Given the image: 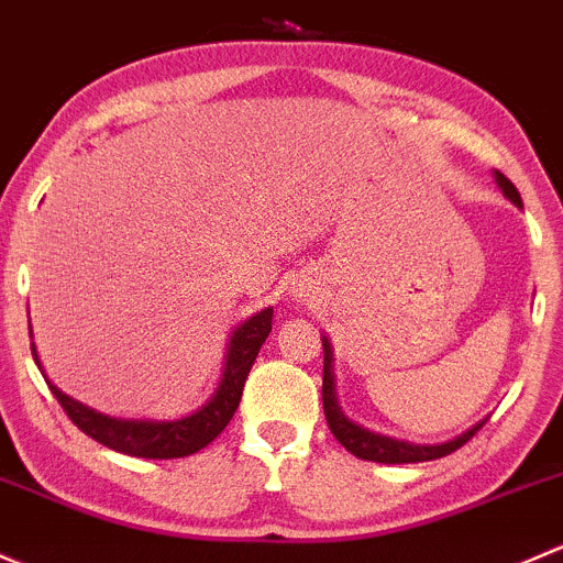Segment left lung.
<instances>
[{"instance_id":"1","label":"left lung","mask_w":563,"mask_h":563,"mask_svg":"<svg viewBox=\"0 0 563 563\" xmlns=\"http://www.w3.org/2000/svg\"><path fill=\"white\" fill-rule=\"evenodd\" d=\"M496 181L498 187L504 189V195L509 197V200L515 202V206H523L520 202V195L518 189H515V184L509 181L507 176H501V173H496ZM322 350H324V368H322V407H324V420H328V428L330 433H333L335 439H339L341 444H344L346 450H350L352 455L363 457V461H376V463H420V461H437V457H444L450 453H455L457 448H463V444L468 442V439L474 437V433L479 431V428L485 426L483 422H477L474 428H468L466 433H461V437L450 439V442L444 444H433V448H422V444H409V442H398V439H390V437H379V433H371L366 428L355 426V422L346 420L344 415H341L339 404H335V390H333V352H330V344L328 339H322Z\"/></svg>"}]
</instances>
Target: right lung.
<instances>
[{"mask_svg": "<svg viewBox=\"0 0 563 563\" xmlns=\"http://www.w3.org/2000/svg\"><path fill=\"white\" fill-rule=\"evenodd\" d=\"M271 328H274V309H263L260 314L249 317L246 322L239 324L228 346V363H224L222 382H219L217 393L206 407H200L195 415L181 417V420L170 422H152V420H115V417L100 415V411L84 407L75 398L65 396L59 387L51 385V393L62 409L67 411L69 420L91 437L95 442L106 444L115 453L135 455V457H184L192 455L197 450L208 448L219 433L228 428L233 420L235 409L241 404L243 385L257 361L260 346L268 339ZM34 355V346H32ZM37 361V355H34ZM40 366V361H37Z\"/></svg>", "mask_w": 563, "mask_h": 563, "instance_id": "1", "label": "right lung"}]
</instances>
